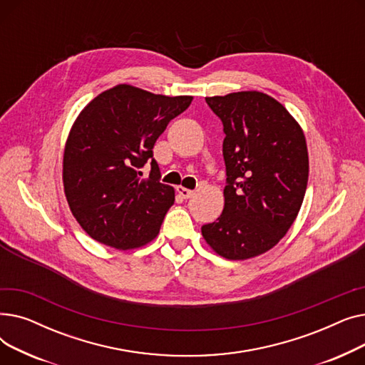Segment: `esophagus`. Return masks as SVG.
Instances as JSON below:
<instances>
[{"label":"esophagus","mask_w":365,"mask_h":365,"mask_svg":"<svg viewBox=\"0 0 365 365\" xmlns=\"http://www.w3.org/2000/svg\"><path fill=\"white\" fill-rule=\"evenodd\" d=\"M178 194L183 198V200H189L190 197H192L195 192L194 190H190V189H186V187H183V186H178Z\"/></svg>","instance_id":"obj_1"}]
</instances>
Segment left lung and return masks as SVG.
<instances>
[{"label": "left lung", "instance_id": "1", "mask_svg": "<svg viewBox=\"0 0 365 365\" xmlns=\"http://www.w3.org/2000/svg\"><path fill=\"white\" fill-rule=\"evenodd\" d=\"M225 131V207L201 232L225 259L259 256L287 234L309 176L304 134L279 102L260 91L205 98Z\"/></svg>", "mask_w": 365, "mask_h": 365}]
</instances>
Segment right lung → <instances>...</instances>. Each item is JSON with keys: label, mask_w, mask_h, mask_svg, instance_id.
<instances>
[{"label": "right lung", "mask_w": 365, "mask_h": 365, "mask_svg": "<svg viewBox=\"0 0 365 365\" xmlns=\"http://www.w3.org/2000/svg\"><path fill=\"white\" fill-rule=\"evenodd\" d=\"M192 96L168 98L128 84L94 98L75 120L63 153L65 195L84 231L130 250L155 238L175 189L160 182L153 145ZM151 163L150 178L140 168Z\"/></svg>", "instance_id": "right-lung-1"}]
</instances>
